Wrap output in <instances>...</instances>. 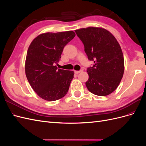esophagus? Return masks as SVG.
I'll return each instance as SVG.
<instances>
[{
  "instance_id": "1",
  "label": "esophagus",
  "mask_w": 146,
  "mask_h": 146,
  "mask_svg": "<svg viewBox=\"0 0 146 146\" xmlns=\"http://www.w3.org/2000/svg\"><path fill=\"white\" fill-rule=\"evenodd\" d=\"M80 72H82V70H75V71H74L75 74H79Z\"/></svg>"
}]
</instances>
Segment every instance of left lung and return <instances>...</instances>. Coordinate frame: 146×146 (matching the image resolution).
Listing matches in <instances>:
<instances>
[{
	"mask_svg": "<svg viewBox=\"0 0 146 146\" xmlns=\"http://www.w3.org/2000/svg\"><path fill=\"white\" fill-rule=\"evenodd\" d=\"M83 43L88 60L94 65L88 68L85 83L91 93L105 96L115 91L124 72V60L117 39L104 28L88 27L75 30Z\"/></svg>",
	"mask_w": 146,
	"mask_h": 146,
	"instance_id": "1",
	"label": "left lung"
}]
</instances>
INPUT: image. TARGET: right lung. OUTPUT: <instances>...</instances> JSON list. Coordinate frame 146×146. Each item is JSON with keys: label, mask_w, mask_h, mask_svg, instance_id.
I'll list each match as a JSON object with an SVG mask.
<instances>
[{"label": "right lung", "mask_w": 146, "mask_h": 146, "mask_svg": "<svg viewBox=\"0 0 146 146\" xmlns=\"http://www.w3.org/2000/svg\"><path fill=\"white\" fill-rule=\"evenodd\" d=\"M76 36L73 31L40 34L30 44L25 59L27 80L37 95L55 101L67 94L74 71L57 69L63 48Z\"/></svg>", "instance_id": "1"}]
</instances>
